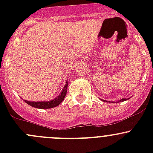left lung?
<instances>
[{
	"instance_id": "1",
	"label": "left lung",
	"mask_w": 153,
	"mask_h": 153,
	"mask_svg": "<svg viewBox=\"0 0 153 153\" xmlns=\"http://www.w3.org/2000/svg\"><path fill=\"white\" fill-rule=\"evenodd\" d=\"M126 98H123V99H121V100H120V101H117L116 103H118V102H121V101H126ZM103 101V100H102Z\"/></svg>"
}]
</instances>
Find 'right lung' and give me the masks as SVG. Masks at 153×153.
<instances>
[{"instance_id": "right-lung-1", "label": "right lung", "mask_w": 153, "mask_h": 153, "mask_svg": "<svg viewBox=\"0 0 153 153\" xmlns=\"http://www.w3.org/2000/svg\"><path fill=\"white\" fill-rule=\"evenodd\" d=\"M67 86L68 83L67 81L66 82L65 86H64V89H63L62 92H61L59 95L55 99L51 100L49 101H25L26 103L29 105L33 106V107L38 108V109H50V108L55 107V106H58L63 101H64V98H65L66 95H67Z\"/></svg>"}]
</instances>
